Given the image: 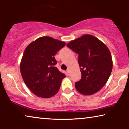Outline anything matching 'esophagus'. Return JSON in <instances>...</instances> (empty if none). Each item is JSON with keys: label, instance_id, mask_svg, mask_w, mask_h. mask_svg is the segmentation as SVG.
Segmentation results:
<instances>
[{"label": "esophagus", "instance_id": "obj_1", "mask_svg": "<svg viewBox=\"0 0 129 129\" xmlns=\"http://www.w3.org/2000/svg\"><path fill=\"white\" fill-rule=\"evenodd\" d=\"M67 71L68 74V75H70V69H68Z\"/></svg>", "mask_w": 129, "mask_h": 129}]
</instances>
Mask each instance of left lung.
<instances>
[{"instance_id":"left-lung-1","label":"left lung","mask_w":129,"mask_h":129,"mask_svg":"<svg viewBox=\"0 0 129 129\" xmlns=\"http://www.w3.org/2000/svg\"><path fill=\"white\" fill-rule=\"evenodd\" d=\"M67 46L78 54L81 78L76 89L83 95H90L103 88L113 68L110 52L105 44L90 35L71 41Z\"/></svg>"}]
</instances>
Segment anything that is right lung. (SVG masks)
<instances>
[{"label":"right lung","instance_id":"1","mask_svg":"<svg viewBox=\"0 0 129 129\" xmlns=\"http://www.w3.org/2000/svg\"><path fill=\"white\" fill-rule=\"evenodd\" d=\"M65 42L43 36L30 43L25 49L20 69L29 90L41 98H50L58 92L65 74L55 67L54 55L64 47Z\"/></svg>","mask_w":129,"mask_h":129}]
</instances>
